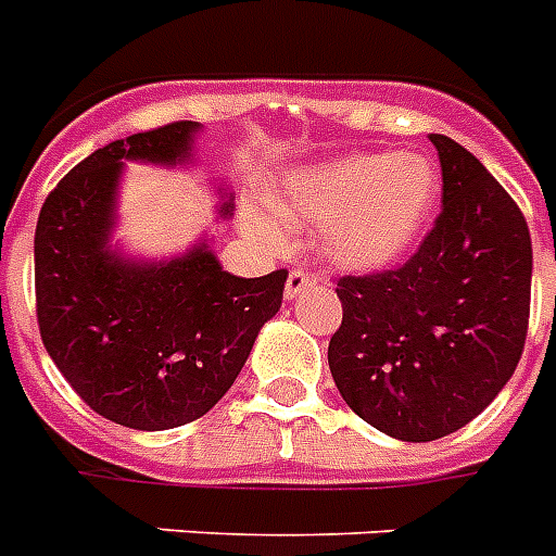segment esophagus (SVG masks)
Here are the masks:
<instances>
[{
    "label": "esophagus",
    "instance_id": "34e87169",
    "mask_svg": "<svg viewBox=\"0 0 556 556\" xmlns=\"http://www.w3.org/2000/svg\"><path fill=\"white\" fill-rule=\"evenodd\" d=\"M314 282H317L314 274H308V270H302V268H293L291 274H288V282H286V300H296V296L308 291Z\"/></svg>",
    "mask_w": 556,
    "mask_h": 556
}]
</instances>
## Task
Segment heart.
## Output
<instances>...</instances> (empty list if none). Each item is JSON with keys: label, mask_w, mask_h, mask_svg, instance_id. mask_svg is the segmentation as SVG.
I'll list each match as a JSON object with an SVG mask.
<instances>
[{"label": "heart", "mask_w": 556, "mask_h": 556, "mask_svg": "<svg viewBox=\"0 0 556 556\" xmlns=\"http://www.w3.org/2000/svg\"><path fill=\"white\" fill-rule=\"evenodd\" d=\"M442 174L431 156L396 151L349 153L296 168L270 197V211L296 225H323V254L349 270H382L417 248L434 223ZM265 245H286L274 219L256 216Z\"/></svg>", "instance_id": "b5f03b06"}]
</instances>
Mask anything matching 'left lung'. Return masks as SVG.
<instances>
[{
    "label": "left lung",
    "instance_id": "obj_1",
    "mask_svg": "<svg viewBox=\"0 0 556 556\" xmlns=\"http://www.w3.org/2000/svg\"><path fill=\"white\" fill-rule=\"evenodd\" d=\"M442 211L408 263L342 277L328 345L342 400L382 434L431 442L494 403L520 363L531 237L517 202L471 151L431 134Z\"/></svg>",
    "mask_w": 556,
    "mask_h": 556
}]
</instances>
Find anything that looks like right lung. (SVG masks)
<instances>
[{"label": "right lung", "mask_w": 556, "mask_h": 556, "mask_svg": "<svg viewBox=\"0 0 556 556\" xmlns=\"http://www.w3.org/2000/svg\"><path fill=\"white\" fill-rule=\"evenodd\" d=\"M197 134L200 122H170L99 148L48 193L36 223L45 349L90 408L137 431L185 426L214 408L286 291L288 270L233 277L207 239L168 260L114 245L125 162L188 165ZM219 193V216H231V193Z\"/></svg>", "instance_id": "obj_1"}]
</instances>
